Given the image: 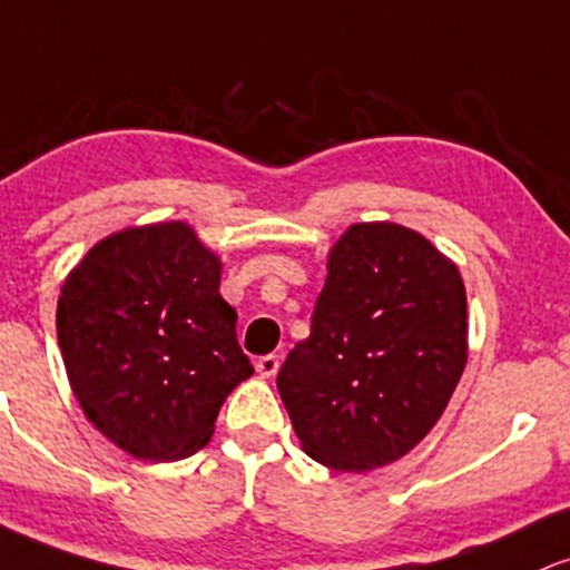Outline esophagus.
I'll use <instances>...</instances> for the list:
<instances>
[{"label": "esophagus", "instance_id": "34e87169", "mask_svg": "<svg viewBox=\"0 0 570 570\" xmlns=\"http://www.w3.org/2000/svg\"><path fill=\"white\" fill-rule=\"evenodd\" d=\"M278 366H281V358L276 353H267V355H259L257 358V372L263 376H276L278 374Z\"/></svg>", "mask_w": 570, "mask_h": 570}]
</instances>
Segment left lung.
Masks as SVG:
<instances>
[{"mask_svg": "<svg viewBox=\"0 0 570 570\" xmlns=\"http://www.w3.org/2000/svg\"><path fill=\"white\" fill-rule=\"evenodd\" d=\"M464 363L456 265L403 225L358 223L334 244L311 337L286 355L276 385L307 454L363 472L433 430Z\"/></svg>", "mask_w": 570, "mask_h": 570, "instance_id": "1", "label": "left lung"}]
</instances>
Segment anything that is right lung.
Listing matches in <instances>:
<instances>
[{"label": "right lung", "mask_w": 570, "mask_h": 570, "mask_svg": "<svg viewBox=\"0 0 570 570\" xmlns=\"http://www.w3.org/2000/svg\"><path fill=\"white\" fill-rule=\"evenodd\" d=\"M58 345L87 420L148 462L202 449L230 390L255 374L219 297V259L185 223L95 244L60 292Z\"/></svg>", "instance_id": "add662e5"}]
</instances>
